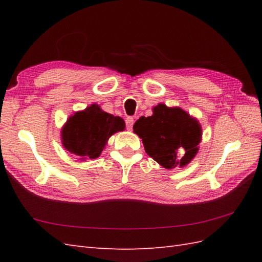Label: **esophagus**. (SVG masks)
I'll use <instances>...</instances> for the list:
<instances>
[{
	"instance_id": "34e87169",
	"label": "esophagus",
	"mask_w": 262,
	"mask_h": 262,
	"mask_svg": "<svg viewBox=\"0 0 262 262\" xmlns=\"http://www.w3.org/2000/svg\"><path fill=\"white\" fill-rule=\"evenodd\" d=\"M125 122H126V127H127V129H128V130H130L132 128H133V125H134V118H133V117H127L126 120H125Z\"/></svg>"
}]
</instances>
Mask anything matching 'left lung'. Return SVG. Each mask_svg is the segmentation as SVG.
<instances>
[{"label": "left lung", "instance_id": "1", "mask_svg": "<svg viewBox=\"0 0 262 262\" xmlns=\"http://www.w3.org/2000/svg\"><path fill=\"white\" fill-rule=\"evenodd\" d=\"M146 153L165 169L185 166L198 152L202 141L199 122L185 110L160 103L153 115L141 117L134 126Z\"/></svg>", "mask_w": 262, "mask_h": 262}]
</instances>
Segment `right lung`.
<instances>
[{"label":"right lung","instance_id":"1","mask_svg":"<svg viewBox=\"0 0 262 262\" xmlns=\"http://www.w3.org/2000/svg\"><path fill=\"white\" fill-rule=\"evenodd\" d=\"M125 122L120 117L104 113L98 104L75 113L62 129L64 147L82 160L97 159L109 137L124 130Z\"/></svg>","mask_w":262,"mask_h":262}]
</instances>
